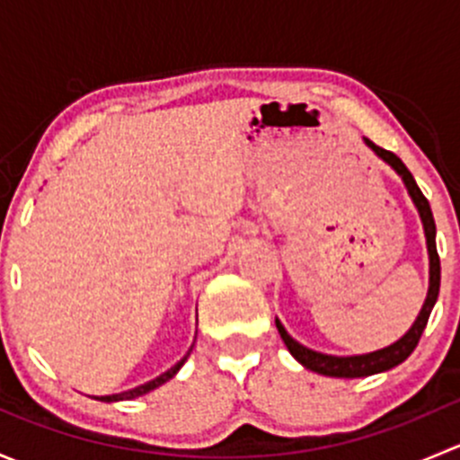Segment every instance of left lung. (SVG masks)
I'll return each mask as SVG.
<instances>
[{
    "label": "left lung",
    "instance_id": "left-lung-1",
    "mask_svg": "<svg viewBox=\"0 0 460 460\" xmlns=\"http://www.w3.org/2000/svg\"><path fill=\"white\" fill-rule=\"evenodd\" d=\"M365 142H367V146L372 148L376 155L383 157L387 164H392L394 169H396V173L401 175L402 182H405L407 191H410L416 208H419L420 220H423V226H425V238H428V252H429V291L419 318H416V323L411 324V329L401 338V341L385 347V349L372 351V354H363V356H345V358H342V356L318 354V351L307 349V347H303L300 342H296L294 338L285 332L280 320H276L278 333H280V338L285 341L287 349L291 351V356H294L298 363H303L307 369H312V372L323 374V376H333V378H360V376L387 372V369L396 367V365H401L402 360L410 358V354L416 349L420 336H423L425 327H428L429 314L431 309H434L436 298H438V289H440V258H438V252H436V225H434V216H431L428 198L423 196V191H420L419 184H416L414 175L410 173V169L402 164V160L396 155V153L385 151V148H380L378 144L367 140V137H365Z\"/></svg>",
    "mask_w": 460,
    "mask_h": 460
}]
</instances>
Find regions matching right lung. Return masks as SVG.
<instances>
[{
	"mask_svg": "<svg viewBox=\"0 0 460 460\" xmlns=\"http://www.w3.org/2000/svg\"><path fill=\"white\" fill-rule=\"evenodd\" d=\"M187 356H189V354H187ZM187 356H184V358L180 360L178 365H173V367H171L169 372H164V374H162V376H157V378L148 380V383L140 385V387H136V389H128V392H122V394H113V396H102L100 401H106V402H111V401H131V398H136V396H142V394H146V392H151V389L160 387V385H164L166 380H169V378H173V376L178 374V369L182 367V365H184V360H187Z\"/></svg>",
	"mask_w": 460,
	"mask_h": 460,
	"instance_id": "right-lung-1",
	"label": "right lung"
}]
</instances>
